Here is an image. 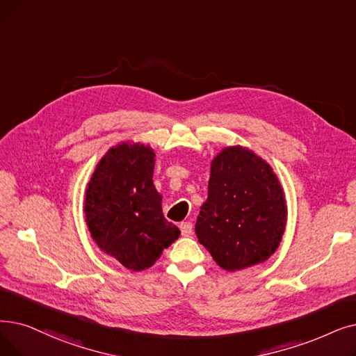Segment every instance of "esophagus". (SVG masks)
<instances>
[{"label": "esophagus", "instance_id": "34e87169", "mask_svg": "<svg viewBox=\"0 0 356 356\" xmlns=\"http://www.w3.org/2000/svg\"><path fill=\"white\" fill-rule=\"evenodd\" d=\"M179 228H180V233H181V236L188 237V236H191V234H192L193 225H192V222H189V221H184V222H181V224L179 225Z\"/></svg>", "mask_w": 356, "mask_h": 356}]
</instances>
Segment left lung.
<instances>
[{"mask_svg": "<svg viewBox=\"0 0 356 356\" xmlns=\"http://www.w3.org/2000/svg\"><path fill=\"white\" fill-rule=\"evenodd\" d=\"M285 224V197L270 165L247 148L222 149L211 164L208 199L195 225L218 266L234 272L265 261Z\"/></svg>", "mask_w": 356, "mask_h": 356, "instance_id": "1", "label": "left lung"}]
</instances>
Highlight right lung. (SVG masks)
Masks as SVG:
<instances>
[{
	"label": "right lung",
	"mask_w": 356,
	"mask_h": 356,
	"mask_svg": "<svg viewBox=\"0 0 356 356\" xmlns=\"http://www.w3.org/2000/svg\"><path fill=\"white\" fill-rule=\"evenodd\" d=\"M149 147L122 143L107 151L86 192L87 225L97 245L131 270L154 265L180 231L168 222L152 183Z\"/></svg>",
	"instance_id": "add662e5"
}]
</instances>
